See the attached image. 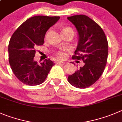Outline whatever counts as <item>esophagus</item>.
Segmentation results:
<instances>
[{"mask_svg": "<svg viewBox=\"0 0 122 122\" xmlns=\"http://www.w3.org/2000/svg\"><path fill=\"white\" fill-rule=\"evenodd\" d=\"M55 63L56 64H61V63H64V62L63 61H55Z\"/></svg>", "mask_w": 122, "mask_h": 122, "instance_id": "1", "label": "esophagus"}]
</instances>
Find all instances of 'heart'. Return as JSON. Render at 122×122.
Returning a JSON list of instances; mask_svg holds the SVG:
<instances>
[{
    "label": "heart",
    "mask_w": 122,
    "mask_h": 122,
    "mask_svg": "<svg viewBox=\"0 0 122 122\" xmlns=\"http://www.w3.org/2000/svg\"><path fill=\"white\" fill-rule=\"evenodd\" d=\"M50 32V30L47 32L46 34L45 35V38H46L48 35L49 32ZM71 32L73 33V30L70 27H66V28H64L62 30V33L64 34V33L66 32ZM55 55L58 58V59H60V60H64V59L66 58L67 56V53L64 50H60V51H58L55 52Z\"/></svg>",
    "instance_id": "heart-1"
}]
</instances>
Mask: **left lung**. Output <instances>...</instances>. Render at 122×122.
Masks as SVG:
<instances>
[{"mask_svg":"<svg viewBox=\"0 0 122 122\" xmlns=\"http://www.w3.org/2000/svg\"><path fill=\"white\" fill-rule=\"evenodd\" d=\"M76 28L79 41L73 60H82L84 66L69 75L68 81L78 88H86L97 81L104 71L108 53V43L99 25L85 15L67 17Z\"/></svg>","mask_w":122,"mask_h":122,"instance_id":"left-lung-1","label":"left lung"}]
</instances>
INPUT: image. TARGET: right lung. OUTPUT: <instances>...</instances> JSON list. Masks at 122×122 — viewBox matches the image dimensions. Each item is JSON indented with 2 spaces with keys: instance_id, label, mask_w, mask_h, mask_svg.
Listing matches in <instances>:
<instances>
[{
  "instance_id": "obj_1",
  "label": "right lung",
  "mask_w": 122,
  "mask_h": 122,
  "mask_svg": "<svg viewBox=\"0 0 122 122\" xmlns=\"http://www.w3.org/2000/svg\"><path fill=\"white\" fill-rule=\"evenodd\" d=\"M60 17L37 15L23 23L12 34L8 45L9 62L15 76L28 85H37L45 81L55 64L49 59L40 64L34 61L37 46L44 43L47 30Z\"/></svg>"
}]
</instances>
